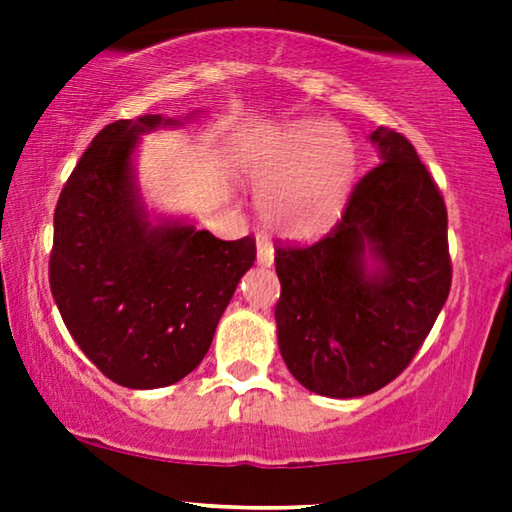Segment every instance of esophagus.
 I'll return each instance as SVG.
<instances>
[{"label": "esophagus", "mask_w": 512, "mask_h": 512, "mask_svg": "<svg viewBox=\"0 0 512 512\" xmlns=\"http://www.w3.org/2000/svg\"><path fill=\"white\" fill-rule=\"evenodd\" d=\"M256 261L263 268H270L275 263V249H272V242L268 237H258L256 240Z\"/></svg>", "instance_id": "34e87169"}]
</instances>
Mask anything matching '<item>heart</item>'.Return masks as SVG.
<instances>
[{"mask_svg":"<svg viewBox=\"0 0 512 512\" xmlns=\"http://www.w3.org/2000/svg\"><path fill=\"white\" fill-rule=\"evenodd\" d=\"M261 191V216L279 235L317 237L335 226L356 179V146L347 130L298 121L263 135L244 156Z\"/></svg>","mask_w":512,"mask_h":512,"instance_id":"heart-1","label":"heart"}]
</instances>
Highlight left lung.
<instances>
[{"label": "left lung", "instance_id": "obj_1", "mask_svg": "<svg viewBox=\"0 0 512 512\" xmlns=\"http://www.w3.org/2000/svg\"><path fill=\"white\" fill-rule=\"evenodd\" d=\"M382 163L310 247H277L279 352L305 389L366 396L408 368L452 284L447 209L415 146L377 128Z\"/></svg>", "mask_w": 512, "mask_h": 512}]
</instances>
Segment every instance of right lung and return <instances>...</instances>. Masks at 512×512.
<instances>
[{"label":"right lung","instance_id":"1","mask_svg":"<svg viewBox=\"0 0 512 512\" xmlns=\"http://www.w3.org/2000/svg\"><path fill=\"white\" fill-rule=\"evenodd\" d=\"M158 114L97 132L62 188L48 282L67 331L128 389L179 382L205 359L216 324L256 261L254 237L223 242L184 221H149L132 156Z\"/></svg>","mask_w":512,"mask_h":512}]
</instances>
